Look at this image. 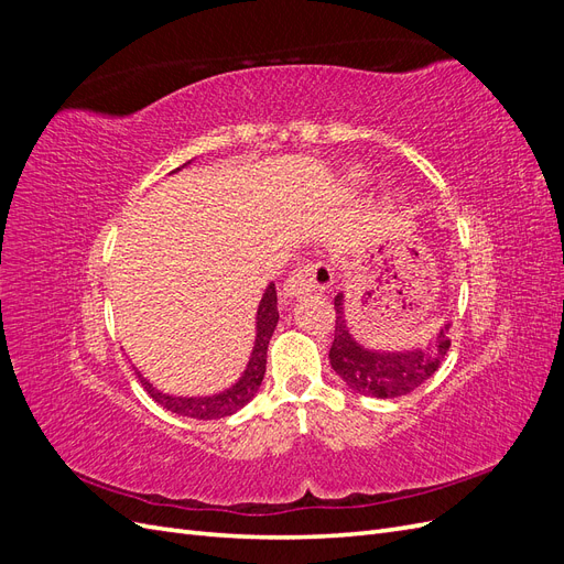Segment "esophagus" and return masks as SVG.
Wrapping results in <instances>:
<instances>
[{"mask_svg": "<svg viewBox=\"0 0 564 564\" xmlns=\"http://www.w3.org/2000/svg\"><path fill=\"white\" fill-rule=\"evenodd\" d=\"M334 280V272L327 263H308L296 268L292 275H289L286 284H284V294L289 299H299L305 294H317L329 289Z\"/></svg>", "mask_w": 564, "mask_h": 564, "instance_id": "1", "label": "esophagus"}]
</instances>
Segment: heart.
<instances>
[{"label":"heart","instance_id":"obj_1","mask_svg":"<svg viewBox=\"0 0 564 564\" xmlns=\"http://www.w3.org/2000/svg\"><path fill=\"white\" fill-rule=\"evenodd\" d=\"M346 183H348V191H357L365 181H362V174H350Z\"/></svg>","mask_w":564,"mask_h":564}]
</instances>
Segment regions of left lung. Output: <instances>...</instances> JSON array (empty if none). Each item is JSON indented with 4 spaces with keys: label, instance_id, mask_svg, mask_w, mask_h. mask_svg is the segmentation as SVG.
Here are the masks:
<instances>
[{
    "label": "left lung",
    "instance_id": "8db88e82",
    "mask_svg": "<svg viewBox=\"0 0 564 564\" xmlns=\"http://www.w3.org/2000/svg\"><path fill=\"white\" fill-rule=\"evenodd\" d=\"M336 332L329 350L332 369L350 390L367 398H402L429 381L449 350L447 332L452 322L445 319L440 329L421 346L412 348H371L350 329L346 315V294L334 296Z\"/></svg>",
    "mask_w": 564,
    "mask_h": 564
}]
</instances>
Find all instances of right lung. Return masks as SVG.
Instances as JSON below:
<instances>
[{"label": "right lung", "mask_w": 564, "mask_h": 564, "mask_svg": "<svg viewBox=\"0 0 564 564\" xmlns=\"http://www.w3.org/2000/svg\"><path fill=\"white\" fill-rule=\"evenodd\" d=\"M191 162H185L183 166H178L176 172H181V169H185ZM176 172H172V174H176ZM278 319H280L278 292H275V282H270L265 286L261 301H259V308H256L253 346H251V355H249L242 377L237 379L232 386H228L226 390L214 392V395H172V392H164V390L152 386L143 377L139 367H135V365H131V367L135 371V377H139L141 386L148 390V395L155 400L158 404H162L166 412L178 414V416H187V419H199V421L224 419V416L240 412L245 404H249L253 400L256 392H259V388L263 383V377H265L268 344L272 338V332H275V327H278Z\"/></svg>", "instance_id": "add662e5"}]
</instances>
